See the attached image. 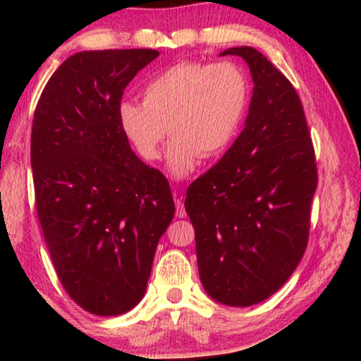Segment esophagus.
Returning a JSON list of instances; mask_svg holds the SVG:
<instances>
[{
  "mask_svg": "<svg viewBox=\"0 0 361 361\" xmlns=\"http://www.w3.org/2000/svg\"><path fill=\"white\" fill-rule=\"evenodd\" d=\"M175 205H176V216H178V218H185V216H186L185 204H183L180 199H175Z\"/></svg>",
  "mask_w": 361,
  "mask_h": 361,
  "instance_id": "esophagus-1",
  "label": "esophagus"
}]
</instances>
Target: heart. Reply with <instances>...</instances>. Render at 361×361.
Wrapping results in <instances>:
<instances>
[{
	"label": "heart",
	"mask_w": 361,
	"mask_h": 361,
	"mask_svg": "<svg viewBox=\"0 0 361 361\" xmlns=\"http://www.w3.org/2000/svg\"><path fill=\"white\" fill-rule=\"evenodd\" d=\"M250 102L245 71L234 62H180L149 79L143 102H122L124 135L145 161H157L167 132V167L185 178L200 157H215L239 132Z\"/></svg>",
	"instance_id": "1"
}]
</instances>
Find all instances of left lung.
Returning a JSON list of instances; mask_svg holds the SVG:
<instances>
[{
	"mask_svg": "<svg viewBox=\"0 0 361 361\" xmlns=\"http://www.w3.org/2000/svg\"><path fill=\"white\" fill-rule=\"evenodd\" d=\"M245 127L215 167L191 183L185 207L195 231L199 276L212 299L248 307L272 296L307 247L317 166L295 87L253 47Z\"/></svg>",
	"mask_w": 361,
	"mask_h": 361,
	"instance_id": "obj_1",
	"label": "left lung"
}]
</instances>
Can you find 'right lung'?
<instances>
[{
  "label": "right lung",
  "mask_w": 361,
  "mask_h": 361,
  "mask_svg": "<svg viewBox=\"0 0 361 361\" xmlns=\"http://www.w3.org/2000/svg\"><path fill=\"white\" fill-rule=\"evenodd\" d=\"M154 49L84 51L49 79L35 109L36 210L70 298L100 317L142 301L175 204L166 176L135 156L121 129L122 94Z\"/></svg>",
  "instance_id": "right-lung-1"
}]
</instances>
